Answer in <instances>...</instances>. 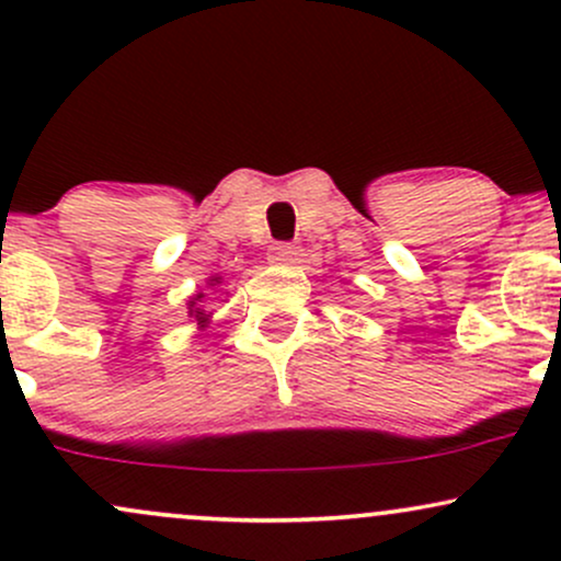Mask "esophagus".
<instances>
[{
  "label": "esophagus",
  "instance_id": "obj_1",
  "mask_svg": "<svg viewBox=\"0 0 561 561\" xmlns=\"http://www.w3.org/2000/svg\"><path fill=\"white\" fill-rule=\"evenodd\" d=\"M268 261L276 266H295L300 261V250L295 244H274L268 252Z\"/></svg>",
  "mask_w": 561,
  "mask_h": 561
}]
</instances>
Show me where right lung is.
I'll return each instance as SVG.
<instances>
[{"label":"right lung","instance_id":"obj_1","mask_svg":"<svg viewBox=\"0 0 561 561\" xmlns=\"http://www.w3.org/2000/svg\"><path fill=\"white\" fill-rule=\"evenodd\" d=\"M205 285H207L205 290H196V293L191 295V298L186 300L188 317L194 319L196 324H199V330L210 328V317H213V311H207V304H210V298H213V295L224 293V290H220V287H224V276H220V274H213V276H207V282H205ZM213 300H218V298H213Z\"/></svg>","mask_w":561,"mask_h":561}]
</instances>
